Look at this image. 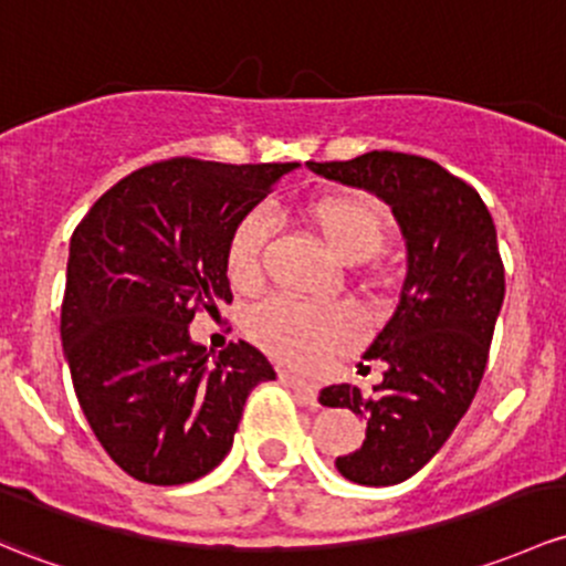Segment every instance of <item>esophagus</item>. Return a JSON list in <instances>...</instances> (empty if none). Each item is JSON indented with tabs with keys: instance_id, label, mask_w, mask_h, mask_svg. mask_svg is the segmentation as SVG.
<instances>
[{
	"instance_id": "obj_1",
	"label": "esophagus",
	"mask_w": 566,
	"mask_h": 566,
	"mask_svg": "<svg viewBox=\"0 0 566 566\" xmlns=\"http://www.w3.org/2000/svg\"><path fill=\"white\" fill-rule=\"evenodd\" d=\"M279 379H282L284 385H290V388H293V390H298V396L306 403H317V388H314L312 382H306V379L295 377V374H287V371L279 374Z\"/></svg>"
}]
</instances>
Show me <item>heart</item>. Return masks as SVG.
I'll list each match as a JSON object with an SVG mask.
<instances>
[{
  "label": "heart",
  "instance_id": "heart-1",
  "mask_svg": "<svg viewBox=\"0 0 566 566\" xmlns=\"http://www.w3.org/2000/svg\"><path fill=\"white\" fill-rule=\"evenodd\" d=\"M303 219L344 263H363L385 249L390 238V213L368 195H323L301 208ZM271 219L263 211L243 213L224 247V271L241 293L263 282V252ZM247 333L268 355L295 368L319 366L328 355L349 347L358 336V319L342 303H308L273 298L254 308Z\"/></svg>",
  "mask_w": 566,
  "mask_h": 566
}]
</instances>
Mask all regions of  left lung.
Here are the masks:
<instances>
[{"instance_id":"1","label":"left lung","mask_w":566,"mask_h":566,"mask_svg":"<svg viewBox=\"0 0 566 566\" xmlns=\"http://www.w3.org/2000/svg\"><path fill=\"white\" fill-rule=\"evenodd\" d=\"M308 168L382 198L407 238L401 301L363 355L382 363V382L319 392L323 407L366 420V439L336 458L338 472L358 485L403 483L448 442L483 379L504 301L496 228L483 198L433 159L368 151Z\"/></svg>"}]
</instances>
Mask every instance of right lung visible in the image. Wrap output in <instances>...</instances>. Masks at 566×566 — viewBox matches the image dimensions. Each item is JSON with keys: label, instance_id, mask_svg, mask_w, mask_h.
I'll return each instance as SVG.
<instances>
[{"label": "right lung", "instance_id": "1", "mask_svg": "<svg viewBox=\"0 0 566 566\" xmlns=\"http://www.w3.org/2000/svg\"><path fill=\"white\" fill-rule=\"evenodd\" d=\"M293 168L159 159L113 184L75 228L64 355L94 437L129 478H203L233 448L249 392L276 379L247 342H230L211 363L189 323L233 301L228 238Z\"/></svg>", "mask_w": 566, "mask_h": 566}]
</instances>
